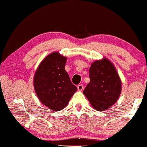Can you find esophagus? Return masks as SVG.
Returning <instances> with one entry per match:
<instances>
[{"instance_id":"esophagus-1","label":"esophagus","mask_w":147,"mask_h":147,"mask_svg":"<svg viewBox=\"0 0 147 147\" xmlns=\"http://www.w3.org/2000/svg\"><path fill=\"white\" fill-rule=\"evenodd\" d=\"M77 89H78V90H82L84 89V86L82 84H79L77 86Z\"/></svg>"}]
</instances>
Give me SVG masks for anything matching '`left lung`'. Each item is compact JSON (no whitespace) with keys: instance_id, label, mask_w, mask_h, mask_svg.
<instances>
[{"instance_id":"left-lung-1","label":"left lung","mask_w":147,"mask_h":147,"mask_svg":"<svg viewBox=\"0 0 147 147\" xmlns=\"http://www.w3.org/2000/svg\"><path fill=\"white\" fill-rule=\"evenodd\" d=\"M89 77L84 95L95 110H107L116 103L122 91V82L114 65L107 58L95 61L91 64Z\"/></svg>"}]
</instances>
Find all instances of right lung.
Returning <instances> with one entry per match:
<instances>
[{"mask_svg": "<svg viewBox=\"0 0 147 147\" xmlns=\"http://www.w3.org/2000/svg\"><path fill=\"white\" fill-rule=\"evenodd\" d=\"M67 58L54 52L44 58L35 72L34 86L43 105L52 111L62 110L77 90L65 70Z\"/></svg>", "mask_w": 147, "mask_h": 147, "instance_id": "right-lung-1", "label": "right lung"}]
</instances>
